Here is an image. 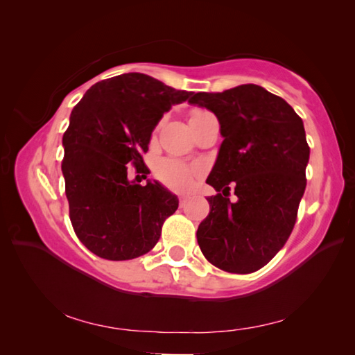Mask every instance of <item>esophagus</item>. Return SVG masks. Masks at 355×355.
<instances>
[{
	"instance_id": "obj_1",
	"label": "esophagus",
	"mask_w": 355,
	"mask_h": 355,
	"mask_svg": "<svg viewBox=\"0 0 355 355\" xmlns=\"http://www.w3.org/2000/svg\"><path fill=\"white\" fill-rule=\"evenodd\" d=\"M187 202H188V197H180V198H179V206H180V207H185Z\"/></svg>"
}]
</instances>
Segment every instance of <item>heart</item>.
Returning <instances> with one entry per match:
<instances>
[{
	"mask_svg": "<svg viewBox=\"0 0 355 355\" xmlns=\"http://www.w3.org/2000/svg\"><path fill=\"white\" fill-rule=\"evenodd\" d=\"M202 112L207 111H196L192 115ZM155 175L167 188L176 192H188L196 187L197 179L201 175V168L188 166L175 158H166L155 166Z\"/></svg>",
	"mask_w": 355,
	"mask_h": 355,
	"instance_id": "b5f03b06",
	"label": "heart"
}]
</instances>
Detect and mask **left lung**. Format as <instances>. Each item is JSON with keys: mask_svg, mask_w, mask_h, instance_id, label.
<instances>
[{"mask_svg": "<svg viewBox=\"0 0 355 355\" xmlns=\"http://www.w3.org/2000/svg\"><path fill=\"white\" fill-rule=\"evenodd\" d=\"M188 102L216 115L223 137L206 180L218 194L207 198L210 213L198 227V245L223 271L254 272L278 253L295 227L309 159L302 118L256 84L196 93ZM231 181L235 203L226 198Z\"/></svg>", "mask_w": 355, "mask_h": 355, "instance_id": "1", "label": "left lung"}]
</instances>
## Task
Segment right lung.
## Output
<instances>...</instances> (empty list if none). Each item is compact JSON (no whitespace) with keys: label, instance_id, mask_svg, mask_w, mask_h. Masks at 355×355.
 <instances>
[{"label":"right lung","instance_id":"add662e5","mask_svg":"<svg viewBox=\"0 0 355 355\" xmlns=\"http://www.w3.org/2000/svg\"><path fill=\"white\" fill-rule=\"evenodd\" d=\"M189 94L128 72L96 83L75 105L62 141V173L73 231L96 256L128 261L148 253L176 211L178 197L159 182L142 187L127 175L133 164L146 179L142 154L155 125Z\"/></svg>","mask_w":355,"mask_h":355}]
</instances>
